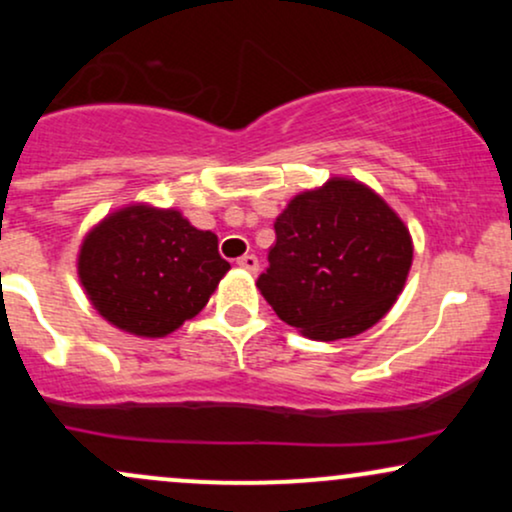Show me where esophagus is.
I'll use <instances>...</instances> for the list:
<instances>
[{"mask_svg":"<svg viewBox=\"0 0 512 512\" xmlns=\"http://www.w3.org/2000/svg\"><path fill=\"white\" fill-rule=\"evenodd\" d=\"M238 267H243V269H248V272L257 274V269H260V260H257L255 255H243V257H238Z\"/></svg>","mask_w":512,"mask_h":512,"instance_id":"34e87169","label":"esophagus"}]
</instances>
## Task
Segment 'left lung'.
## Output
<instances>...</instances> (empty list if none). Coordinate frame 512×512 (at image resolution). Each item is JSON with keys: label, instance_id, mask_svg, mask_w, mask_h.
Returning a JSON list of instances; mask_svg holds the SVG:
<instances>
[{"label": "left lung", "instance_id": "obj_1", "mask_svg": "<svg viewBox=\"0 0 512 512\" xmlns=\"http://www.w3.org/2000/svg\"><path fill=\"white\" fill-rule=\"evenodd\" d=\"M274 231L257 289L281 320L317 342L373 327L407 281L414 255L407 226L361 182L337 178L303 192Z\"/></svg>", "mask_w": 512, "mask_h": 512}]
</instances>
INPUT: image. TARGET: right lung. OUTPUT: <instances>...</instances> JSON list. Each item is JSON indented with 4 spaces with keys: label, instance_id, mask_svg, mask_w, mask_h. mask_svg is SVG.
<instances>
[{
    "label": "right lung",
    "instance_id": "add662e5",
    "mask_svg": "<svg viewBox=\"0 0 512 512\" xmlns=\"http://www.w3.org/2000/svg\"><path fill=\"white\" fill-rule=\"evenodd\" d=\"M228 269L214 233L173 209L117 211L88 233L79 255V279L98 313L139 337L178 330Z\"/></svg>",
    "mask_w": 512,
    "mask_h": 512
}]
</instances>
